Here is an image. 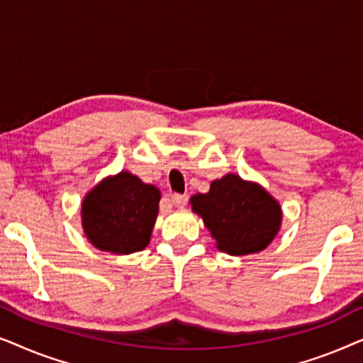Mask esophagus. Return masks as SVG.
<instances>
[{"label": "esophagus", "mask_w": 363, "mask_h": 363, "mask_svg": "<svg viewBox=\"0 0 363 363\" xmlns=\"http://www.w3.org/2000/svg\"><path fill=\"white\" fill-rule=\"evenodd\" d=\"M188 201V196L186 195H180V193H175V195H172V203L175 205L177 208H182L185 206Z\"/></svg>", "instance_id": "obj_1"}]
</instances>
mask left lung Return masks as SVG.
<instances>
[{
    "mask_svg": "<svg viewBox=\"0 0 363 363\" xmlns=\"http://www.w3.org/2000/svg\"><path fill=\"white\" fill-rule=\"evenodd\" d=\"M191 210L203 218L216 247L231 256L259 252L281 228L282 210L257 183L228 173L210 191L191 196Z\"/></svg>",
    "mask_w": 363,
    "mask_h": 363,
    "instance_id": "obj_1",
    "label": "left lung"
}]
</instances>
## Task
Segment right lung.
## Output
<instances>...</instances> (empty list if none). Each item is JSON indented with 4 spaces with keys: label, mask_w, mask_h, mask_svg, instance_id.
<instances>
[{
    "label": "right lung",
    "mask_w": 363,
    "mask_h": 363,
    "mask_svg": "<svg viewBox=\"0 0 363 363\" xmlns=\"http://www.w3.org/2000/svg\"><path fill=\"white\" fill-rule=\"evenodd\" d=\"M160 190L128 172L104 178L82 201V228L97 250L130 255L145 250L158 215Z\"/></svg>",
    "instance_id": "right-lung-1"
}]
</instances>
